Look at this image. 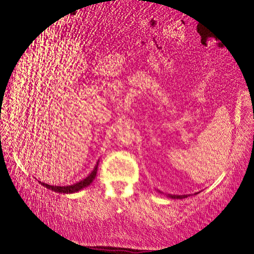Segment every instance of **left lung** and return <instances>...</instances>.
<instances>
[{
  "mask_svg": "<svg viewBox=\"0 0 254 254\" xmlns=\"http://www.w3.org/2000/svg\"><path fill=\"white\" fill-rule=\"evenodd\" d=\"M159 191V190H158ZM159 192H162V191H159ZM199 192V191H198ZM198 192H195L194 194H197ZM164 193V192H163ZM168 197H171V198H185V197H188V196H190V194H170V193H167L166 194Z\"/></svg>",
  "mask_w": 254,
  "mask_h": 254,
  "instance_id": "8db88e82",
  "label": "left lung"
}]
</instances>
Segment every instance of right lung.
I'll return each mask as SVG.
<instances>
[{"label": "right lung", "instance_id": "obj_1", "mask_svg": "<svg viewBox=\"0 0 254 254\" xmlns=\"http://www.w3.org/2000/svg\"><path fill=\"white\" fill-rule=\"evenodd\" d=\"M99 162H97L95 168H93L92 172L90 173V174L82 179L80 180L79 182H76L72 185H65V186H58V185H49V184H46L44 182H41V181H38L40 184L43 185L44 188H46L47 190H50L52 191H56V192H61V193H74V192H77L79 190H81L82 189L84 188H87V186L93 181V179L96 178V175H97V171H98V166H99Z\"/></svg>", "mask_w": 254, "mask_h": 254}]
</instances>
